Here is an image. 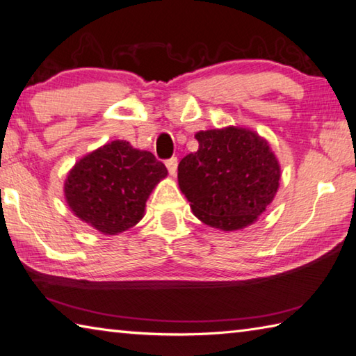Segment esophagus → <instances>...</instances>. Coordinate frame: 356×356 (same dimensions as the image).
I'll list each match as a JSON object with an SVG mask.
<instances>
[{"label":"esophagus","mask_w":356,"mask_h":356,"mask_svg":"<svg viewBox=\"0 0 356 356\" xmlns=\"http://www.w3.org/2000/svg\"><path fill=\"white\" fill-rule=\"evenodd\" d=\"M165 168H168V170H169V173H170L172 177H175L177 175V169H178V159L175 156L168 159V161H165Z\"/></svg>","instance_id":"esophagus-1"}]
</instances>
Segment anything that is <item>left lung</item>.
<instances>
[{
	"mask_svg": "<svg viewBox=\"0 0 356 356\" xmlns=\"http://www.w3.org/2000/svg\"><path fill=\"white\" fill-rule=\"evenodd\" d=\"M200 147L178 164V184L193 215L224 232L250 226L278 192L281 169L269 143L253 130H201Z\"/></svg>",
	"mask_w": 356,
	"mask_h": 356,
	"instance_id": "1",
	"label": "left lung"
}]
</instances>
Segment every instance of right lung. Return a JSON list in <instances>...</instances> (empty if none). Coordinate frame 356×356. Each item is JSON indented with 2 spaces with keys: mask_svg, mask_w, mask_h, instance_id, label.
<instances>
[{
  "mask_svg": "<svg viewBox=\"0 0 356 356\" xmlns=\"http://www.w3.org/2000/svg\"><path fill=\"white\" fill-rule=\"evenodd\" d=\"M165 177L168 169L154 154L117 140L78 159L64 197L79 220L103 235H118L140 222L149 195Z\"/></svg>",
  "mask_w": 356,
  "mask_h": 356,
  "instance_id": "add662e5",
  "label": "right lung"
}]
</instances>
